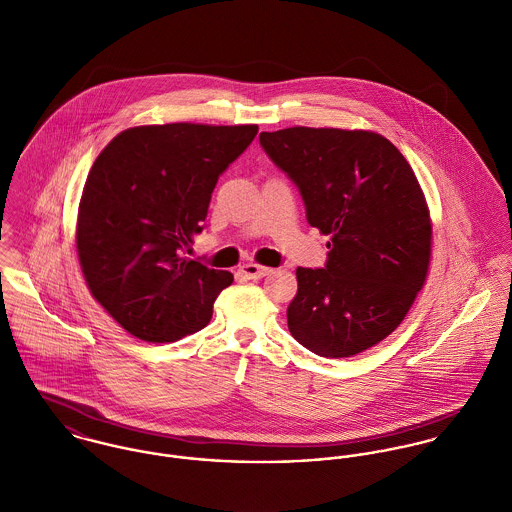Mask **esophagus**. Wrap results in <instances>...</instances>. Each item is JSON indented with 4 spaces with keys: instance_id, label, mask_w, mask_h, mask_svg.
Here are the masks:
<instances>
[{
    "instance_id": "1",
    "label": "esophagus",
    "mask_w": 512,
    "mask_h": 512,
    "mask_svg": "<svg viewBox=\"0 0 512 512\" xmlns=\"http://www.w3.org/2000/svg\"><path fill=\"white\" fill-rule=\"evenodd\" d=\"M272 270L270 268H266V266H258V264H242L240 266V274L244 276V278H248V280H260V278H264V276H268Z\"/></svg>"
}]
</instances>
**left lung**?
Listing matches in <instances>:
<instances>
[{"instance_id":"obj_1","label":"left lung","mask_w":512,"mask_h":512,"mask_svg":"<svg viewBox=\"0 0 512 512\" xmlns=\"http://www.w3.org/2000/svg\"><path fill=\"white\" fill-rule=\"evenodd\" d=\"M260 146L292 179L307 222L331 236L325 268H297L288 307L293 339L343 359L386 339L422 290L432 222L404 155L365 130L286 128Z\"/></svg>"}]
</instances>
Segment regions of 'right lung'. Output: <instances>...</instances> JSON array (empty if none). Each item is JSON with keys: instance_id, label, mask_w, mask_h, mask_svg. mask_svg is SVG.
Returning <instances> with one entry per match:
<instances>
[{"instance_id": "right-lung-1", "label": "right lung", "mask_w": 512, "mask_h": 512, "mask_svg": "<svg viewBox=\"0 0 512 512\" xmlns=\"http://www.w3.org/2000/svg\"><path fill=\"white\" fill-rule=\"evenodd\" d=\"M258 126L163 124L120 132L96 157L76 220L94 299L134 337L173 343L209 325L234 280L185 258L213 189Z\"/></svg>"}]
</instances>
